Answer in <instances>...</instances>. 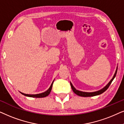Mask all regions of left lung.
<instances>
[{
    "label": "left lung",
    "instance_id": "1",
    "mask_svg": "<svg viewBox=\"0 0 124 124\" xmlns=\"http://www.w3.org/2000/svg\"><path fill=\"white\" fill-rule=\"evenodd\" d=\"M117 69H116V72H115V73L114 74V76L113 77L112 79L110 81V82L108 83V84L107 85L105 86V87L103 88V89H102L99 91H95V92H93V93L82 92V91H79V90H76L75 88L74 87V86H73V85L70 83L71 87H72L73 91V92L75 93L76 94H77V95H79L80 96H83V97H88V96H94L102 94V93H104L105 91H106L108 89V88L109 87L110 85L111 84V83H112V81L113 80V79H114L115 77H116V73H117Z\"/></svg>",
    "mask_w": 124,
    "mask_h": 124
}]
</instances>
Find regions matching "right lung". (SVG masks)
<instances>
[{"label":"right lung","instance_id":"1","mask_svg":"<svg viewBox=\"0 0 124 124\" xmlns=\"http://www.w3.org/2000/svg\"><path fill=\"white\" fill-rule=\"evenodd\" d=\"M54 82V81H53ZM53 82L52 83L50 87L49 88L48 90H47L46 92L41 93V94H35V95H30V94H23V93H21L23 95L26 96H29V97H33V98H44L46 97V96H48L50 93H51V91L52 89V85H53Z\"/></svg>","mask_w":124,"mask_h":124}]
</instances>
